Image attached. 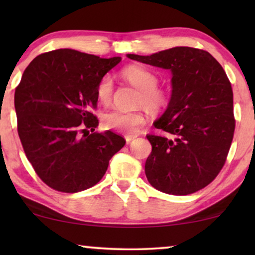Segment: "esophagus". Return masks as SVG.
Instances as JSON below:
<instances>
[{
    "mask_svg": "<svg viewBox=\"0 0 255 255\" xmlns=\"http://www.w3.org/2000/svg\"><path fill=\"white\" fill-rule=\"evenodd\" d=\"M133 139H135V135H125V140L128 144V142H131Z\"/></svg>",
    "mask_w": 255,
    "mask_h": 255,
    "instance_id": "obj_1",
    "label": "esophagus"
}]
</instances>
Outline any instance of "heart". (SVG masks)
<instances>
[{"label":"heart","mask_w":255,"mask_h":255,"mask_svg":"<svg viewBox=\"0 0 255 255\" xmlns=\"http://www.w3.org/2000/svg\"><path fill=\"white\" fill-rule=\"evenodd\" d=\"M122 75L131 85L140 90L138 103H142L149 109H155L166 102V94L159 89L158 78L154 73L141 66H128L122 71ZM114 80L107 74L100 80L96 87V96L102 104H109L113 99ZM145 118L140 111L113 109L102 116V124L107 130L122 133L133 134L144 124Z\"/></svg>","instance_id":"heart-1"}]
</instances>
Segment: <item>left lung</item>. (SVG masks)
<instances>
[{
	"mask_svg": "<svg viewBox=\"0 0 255 255\" xmlns=\"http://www.w3.org/2000/svg\"><path fill=\"white\" fill-rule=\"evenodd\" d=\"M132 60L168 69L172 94L147 134L152 152L145 174L162 193L189 195L214 181L224 166L235 132L233 93L221 64L207 51L177 46Z\"/></svg>",
	"mask_w": 255,
	"mask_h": 255,
	"instance_id": "left-lung-1",
	"label": "left lung"
}]
</instances>
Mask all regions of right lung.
Wrapping results in <instances>:
<instances>
[{"instance_id":"add662e5","label":"right lung","mask_w":255,"mask_h":255,"mask_svg":"<svg viewBox=\"0 0 255 255\" xmlns=\"http://www.w3.org/2000/svg\"><path fill=\"white\" fill-rule=\"evenodd\" d=\"M121 57L109 59L60 48L38 55L15 90L17 130L38 176L62 193L95 186L125 145L111 131L97 133V83ZM92 133L90 134V132Z\"/></svg>"}]
</instances>
